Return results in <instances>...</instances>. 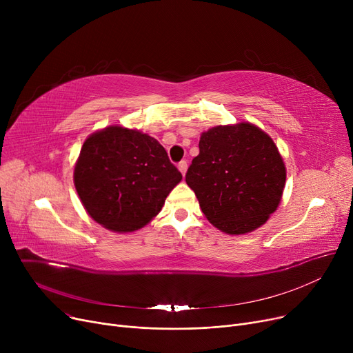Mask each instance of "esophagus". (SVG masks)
<instances>
[{"label": "esophagus", "instance_id": "obj_1", "mask_svg": "<svg viewBox=\"0 0 353 353\" xmlns=\"http://www.w3.org/2000/svg\"><path fill=\"white\" fill-rule=\"evenodd\" d=\"M177 167H179V170H180V173H181L183 176L186 174V172H188V163H186V161H184V160H183V161H180Z\"/></svg>", "mask_w": 353, "mask_h": 353}]
</instances>
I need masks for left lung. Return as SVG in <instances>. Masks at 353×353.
I'll return each instance as SVG.
<instances>
[{"mask_svg": "<svg viewBox=\"0 0 353 353\" xmlns=\"http://www.w3.org/2000/svg\"><path fill=\"white\" fill-rule=\"evenodd\" d=\"M188 186L203 214L228 234H245L263 226L282 200L286 167L272 137L242 121L201 133Z\"/></svg>", "mask_w": 353, "mask_h": 353, "instance_id": "left-lung-1", "label": "left lung"}]
</instances>
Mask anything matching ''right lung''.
<instances>
[{
  "label": "right lung",
  "mask_w": 353,
  "mask_h": 353,
  "mask_svg": "<svg viewBox=\"0 0 353 353\" xmlns=\"http://www.w3.org/2000/svg\"><path fill=\"white\" fill-rule=\"evenodd\" d=\"M181 181V173L152 136L108 125L90 134L74 165V186L88 216L128 233L145 226Z\"/></svg>",
  "instance_id": "obj_1"
}]
</instances>
